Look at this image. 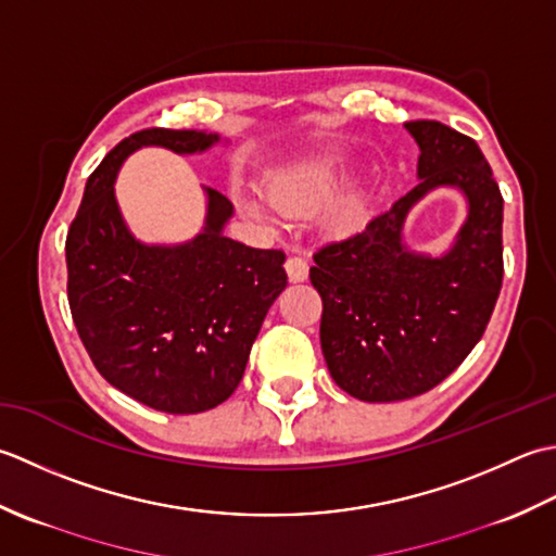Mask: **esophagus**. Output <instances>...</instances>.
I'll return each mask as SVG.
<instances>
[{"mask_svg": "<svg viewBox=\"0 0 556 556\" xmlns=\"http://www.w3.org/2000/svg\"><path fill=\"white\" fill-rule=\"evenodd\" d=\"M286 270H288V278L292 282H304L309 276V264L304 262L302 256H290L286 262Z\"/></svg>", "mask_w": 556, "mask_h": 556, "instance_id": "34e87169", "label": "esophagus"}]
</instances>
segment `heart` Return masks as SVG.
Wrapping results in <instances>:
<instances>
[{
    "label": "heart",
    "mask_w": 556,
    "mask_h": 556,
    "mask_svg": "<svg viewBox=\"0 0 556 556\" xmlns=\"http://www.w3.org/2000/svg\"><path fill=\"white\" fill-rule=\"evenodd\" d=\"M350 167L343 161H314L307 165L290 167L286 173L276 175L266 187L270 206L282 215H312L331 203L350 179ZM242 211L252 218H266L268 211L264 203L240 194L237 197ZM367 218V203L359 194H348L338 199L328 208L324 218V228L333 237L353 235L362 228Z\"/></svg>",
    "instance_id": "b5f03b06"
}]
</instances>
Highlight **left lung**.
I'll use <instances>...</instances> for the list:
<instances>
[{
    "instance_id": "1",
    "label": "left lung",
    "mask_w": 556,
    "mask_h": 556,
    "mask_svg": "<svg viewBox=\"0 0 556 556\" xmlns=\"http://www.w3.org/2000/svg\"><path fill=\"white\" fill-rule=\"evenodd\" d=\"M405 129L420 146V185L365 230L324 244L309 268L328 371L367 403L415 399L444 381L478 345L504 278V199L480 146L434 119ZM437 186H458L469 199L457 244L441 260L402 244L406 211Z\"/></svg>"
}]
</instances>
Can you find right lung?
Here are the masks:
<instances>
[{"label":"right lung","mask_w":556,"mask_h":556,"mask_svg":"<svg viewBox=\"0 0 556 556\" xmlns=\"http://www.w3.org/2000/svg\"><path fill=\"white\" fill-rule=\"evenodd\" d=\"M215 141L163 127L127 136L88 177L66 235L70 309L96 369L129 399L173 415L230 399L266 312L288 286L280 249L223 237L232 203L215 189H206V228L187 244H141L124 225L115 199L124 157L141 146L197 153Z\"/></svg>","instance_id":"obj_1"}]
</instances>
